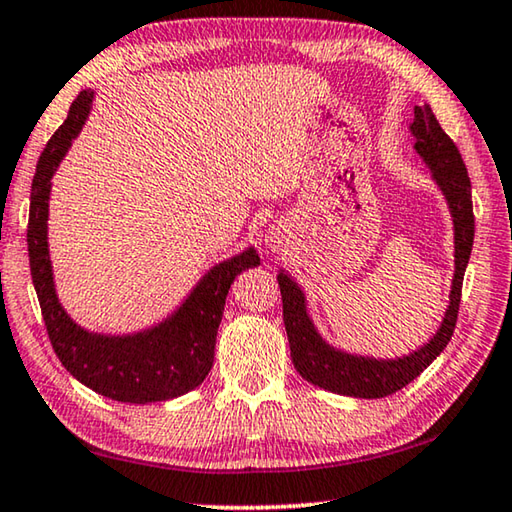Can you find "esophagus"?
<instances>
[{"label": "esophagus", "mask_w": 512, "mask_h": 512, "mask_svg": "<svg viewBox=\"0 0 512 512\" xmlns=\"http://www.w3.org/2000/svg\"><path fill=\"white\" fill-rule=\"evenodd\" d=\"M267 240H270V242H277V240H274V235H267Z\"/></svg>", "instance_id": "esophagus-1"}]
</instances>
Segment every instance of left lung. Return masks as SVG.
<instances>
[{"label":"left lung","mask_w":512,"mask_h":512,"mask_svg":"<svg viewBox=\"0 0 512 512\" xmlns=\"http://www.w3.org/2000/svg\"><path fill=\"white\" fill-rule=\"evenodd\" d=\"M414 151L430 169L432 183L442 192L453 222V279L448 306L442 322L426 343L403 357H373L334 348L318 332L309 313V302L286 270H279V288L283 302V325H286L290 357L306 382L341 393L350 398H384L416 380L439 357L451 341L455 318L460 309L462 279L474 245V208H471V183L458 146L442 130L430 105L414 107L410 123Z\"/></svg>","instance_id":"8db88e82"}]
</instances>
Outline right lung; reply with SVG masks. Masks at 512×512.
I'll list each match as a JSON object with an SVG mask.
<instances>
[{
    "instance_id": "right-lung-1",
    "label": "right lung",
    "mask_w": 512,
    "mask_h": 512,
    "mask_svg": "<svg viewBox=\"0 0 512 512\" xmlns=\"http://www.w3.org/2000/svg\"><path fill=\"white\" fill-rule=\"evenodd\" d=\"M96 93L82 91L70 105L68 119L47 141L38 160L29 203V267L52 348L66 371L100 396L119 403L146 405L171 400L206 380L215 361L217 329L226 295L240 272L261 265L254 247L219 261L196 281L167 318L130 334H102L68 316L54 286L47 245L52 176L57 174L73 139L80 135Z\"/></svg>"
}]
</instances>
